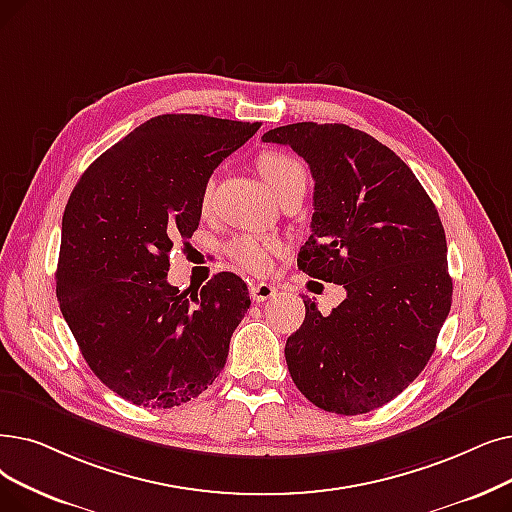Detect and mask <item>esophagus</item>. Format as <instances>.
Segmentation results:
<instances>
[{"label":"esophagus","instance_id":"34e87169","mask_svg":"<svg viewBox=\"0 0 512 512\" xmlns=\"http://www.w3.org/2000/svg\"><path fill=\"white\" fill-rule=\"evenodd\" d=\"M249 293H251V299L255 303H263V301H270L272 297H276L278 288L274 284H268V282H257V284H251Z\"/></svg>","mask_w":512,"mask_h":512}]
</instances>
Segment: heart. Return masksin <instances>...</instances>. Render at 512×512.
<instances>
[{
	"label": "heart",
	"mask_w": 512,
	"mask_h": 512,
	"mask_svg": "<svg viewBox=\"0 0 512 512\" xmlns=\"http://www.w3.org/2000/svg\"><path fill=\"white\" fill-rule=\"evenodd\" d=\"M257 171L261 180L268 184V188L278 194L286 184H291L297 177H305L303 165L286 152L268 150L261 152L257 157ZM213 192V180L205 184L203 190V205H209V198ZM288 244L278 236H261V234H242L236 236L228 244V253L234 263L240 268L249 270L253 274H265L272 268V261L284 255Z\"/></svg>",
	"instance_id": "obj_1"
}]
</instances>
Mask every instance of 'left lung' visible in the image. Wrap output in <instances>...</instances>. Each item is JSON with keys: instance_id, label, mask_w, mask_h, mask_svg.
<instances>
[{"instance_id": "8db88e82", "label": "left lung", "mask_w": 512, "mask_h": 512, "mask_svg": "<svg viewBox=\"0 0 512 512\" xmlns=\"http://www.w3.org/2000/svg\"><path fill=\"white\" fill-rule=\"evenodd\" d=\"M261 140L291 146L316 182L299 270L347 291L328 316L303 301L305 320L284 347L291 379L326 412L381 408L427 366L450 314L439 213L412 169L360 129L305 121Z\"/></svg>"}]
</instances>
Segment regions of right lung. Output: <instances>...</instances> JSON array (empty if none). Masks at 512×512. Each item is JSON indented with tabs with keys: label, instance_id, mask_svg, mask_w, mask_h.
Returning <instances> with one entry per match:
<instances>
[{
	"label": "right lung",
	"instance_id": "obj_1",
	"mask_svg": "<svg viewBox=\"0 0 512 512\" xmlns=\"http://www.w3.org/2000/svg\"><path fill=\"white\" fill-rule=\"evenodd\" d=\"M261 123L154 117L87 167L62 215L56 297L87 366L127 402L175 408L224 370L251 305L232 272L186 297L167 282L213 169Z\"/></svg>",
	"mask_w": 512,
	"mask_h": 512
}]
</instances>
